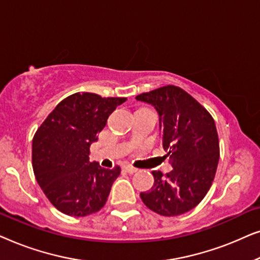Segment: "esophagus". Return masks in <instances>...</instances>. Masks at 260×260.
I'll return each instance as SVG.
<instances>
[{"mask_svg": "<svg viewBox=\"0 0 260 260\" xmlns=\"http://www.w3.org/2000/svg\"><path fill=\"white\" fill-rule=\"evenodd\" d=\"M124 170H125L126 173H129V174H134V173H136L137 172V169L136 168H134L133 166H124Z\"/></svg>", "mask_w": 260, "mask_h": 260, "instance_id": "34e87169", "label": "esophagus"}]
</instances>
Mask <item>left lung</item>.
<instances>
[{"instance_id": "1", "label": "left lung", "mask_w": 260, "mask_h": 260, "mask_svg": "<svg viewBox=\"0 0 260 260\" xmlns=\"http://www.w3.org/2000/svg\"><path fill=\"white\" fill-rule=\"evenodd\" d=\"M158 115L163 149L173 170L152 172L154 186L141 193L149 209L165 216L181 215L200 204L214 180L219 138L214 119L182 88L168 85L136 97Z\"/></svg>"}]
</instances>
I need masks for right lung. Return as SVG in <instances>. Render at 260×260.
<instances>
[{
	"label": "right lung",
	"mask_w": 260,
	"mask_h": 260,
	"mask_svg": "<svg viewBox=\"0 0 260 260\" xmlns=\"http://www.w3.org/2000/svg\"><path fill=\"white\" fill-rule=\"evenodd\" d=\"M125 101L78 92L59 103L35 134V179L63 214L85 216L104 207L120 168L105 169L90 162V147L98 141L109 116Z\"/></svg>",
	"instance_id": "obj_1"
}]
</instances>
